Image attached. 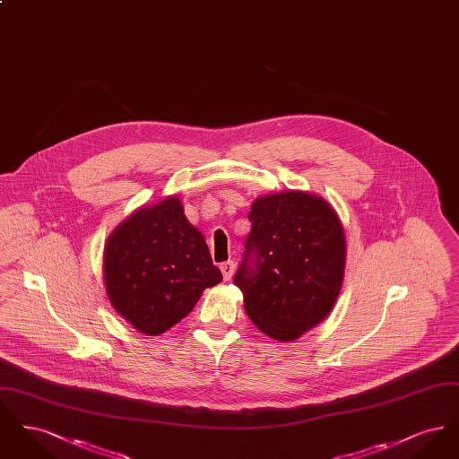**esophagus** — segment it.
<instances>
[{
	"mask_svg": "<svg viewBox=\"0 0 459 459\" xmlns=\"http://www.w3.org/2000/svg\"><path fill=\"white\" fill-rule=\"evenodd\" d=\"M234 268H236V264L232 260H229V262H223L220 264V270H221V275H223V281H230L232 279V273H234Z\"/></svg>",
	"mask_w": 459,
	"mask_h": 459,
	"instance_id": "esophagus-1",
	"label": "esophagus"
}]
</instances>
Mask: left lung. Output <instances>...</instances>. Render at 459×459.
<instances>
[{"mask_svg": "<svg viewBox=\"0 0 459 459\" xmlns=\"http://www.w3.org/2000/svg\"><path fill=\"white\" fill-rule=\"evenodd\" d=\"M253 223L234 284L251 322L289 342L327 318L346 268L344 227L333 206L305 191L255 199Z\"/></svg>", "mask_w": 459, "mask_h": 459, "instance_id": "obj_1", "label": "left lung"}]
</instances>
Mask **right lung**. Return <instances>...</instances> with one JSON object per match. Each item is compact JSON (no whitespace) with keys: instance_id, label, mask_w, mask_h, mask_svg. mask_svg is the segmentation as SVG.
Returning <instances> with one entry per match:
<instances>
[{"instance_id":"obj_1","label":"right lung","mask_w":459,"mask_h":459,"mask_svg":"<svg viewBox=\"0 0 459 459\" xmlns=\"http://www.w3.org/2000/svg\"><path fill=\"white\" fill-rule=\"evenodd\" d=\"M103 277L113 309L146 335L174 327L206 287L221 282L178 196L143 206L117 225L105 244Z\"/></svg>"}]
</instances>
